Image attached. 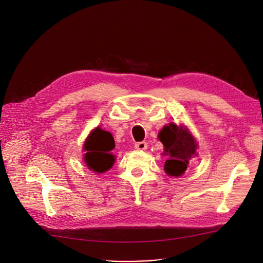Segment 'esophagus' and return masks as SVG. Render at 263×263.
<instances>
[{"instance_id": "obj_1", "label": "esophagus", "mask_w": 263, "mask_h": 263, "mask_svg": "<svg viewBox=\"0 0 263 263\" xmlns=\"http://www.w3.org/2000/svg\"><path fill=\"white\" fill-rule=\"evenodd\" d=\"M134 148L138 151H144L148 148V145H147V142H145V141H139V142H136V144L134 145Z\"/></svg>"}]
</instances>
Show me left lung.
Masks as SVG:
<instances>
[{"instance_id": "obj_1", "label": "left lung", "mask_w": 263, "mask_h": 263, "mask_svg": "<svg viewBox=\"0 0 263 263\" xmlns=\"http://www.w3.org/2000/svg\"><path fill=\"white\" fill-rule=\"evenodd\" d=\"M163 144L164 154L169 159L164 162V171L171 176H180L187 168L190 160L197 156V144L186 129L175 124L164 126L158 134Z\"/></svg>"}]
</instances>
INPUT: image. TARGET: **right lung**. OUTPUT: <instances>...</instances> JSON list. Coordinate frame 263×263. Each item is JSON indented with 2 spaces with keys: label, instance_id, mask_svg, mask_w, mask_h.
Here are the masks:
<instances>
[{
  "label": "right lung",
  "instance_id": "obj_1",
  "mask_svg": "<svg viewBox=\"0 0 263 263\" xmlns=\"http://www.w3.org/2000/svg\"><path fill=\"white\" fill-rule=\"evenodd\" d=\"M115 147L114 139L110 132L97 128L91 132L85 142V161L88 168L97 173L108 171L113 165L115 158L111 151Z\"/></svg>",
  "mask_w": 263,
  "mask_h": 263
}]
</instances>
